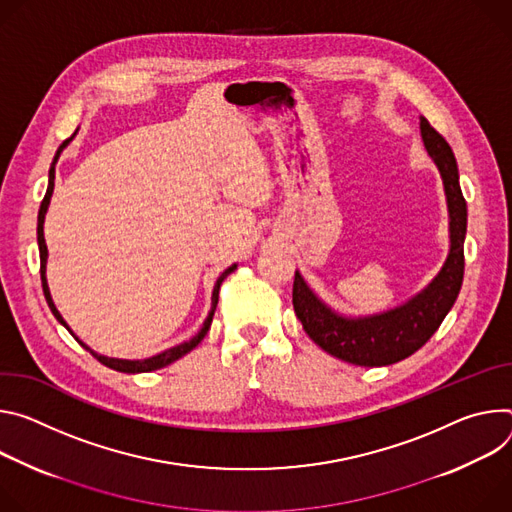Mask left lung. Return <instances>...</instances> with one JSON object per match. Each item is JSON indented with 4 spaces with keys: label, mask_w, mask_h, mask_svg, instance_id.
<instances>
[{
    "label": "left lung",
    "mask_w": 512,
    "mask_h": 512,
    "mask_svg": "<svg viewBox=\"0 0 512 512\" xmlns=\"http://www.w3.org/2000/svg\"><path fill=\"white\" fill-rule=\"evenodd\" d=\"M421 138L443 179L449 211V254L437 276L407 303L384 313L346 317L325 305L295 272L293 307L303 329L327 354L356 366H388L423 348L456 303L464 280L468 207L460 189L458 162L449 144L421 118Z\"/></svg>",
    "instance_id": "1"
}]
</instances>
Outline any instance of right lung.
I'll return each instance as SVG.
<instances>
[{
	"label": "right lung",
	"mask_w": 512,
	"mask_h": 512,
	"mask_svg": "<svg viewBox=\"0 0 512 512\" xmlns=\"http://www.w3.org/2000/svg\"><path fill=\"white\" fill-rule=\"evenodd\" d=\"M77 134V132H75ZM75 134L71 136V138H67L61 146H59V150H56V154H54V160H52V164H50V170H48V189H46V195H44V199H42V203H40V211H38V227H36V234H38V250H40V278H42V291H44V297H46V303H48V307H50V311H52V315L59 319L69 331H71V327L67 325V321L63 319V315L59 313V309L54 307V303H52V297H50V291H48V282H46V258H48V250H46V242H44V215H46V209H48V205H50V197H52V191H54V164H56V160H59V156H61V152L67 148V144L75 138ZM236 270V264H232L230 268H225L223 272H221V276L217 278V282H215V287H213V295H211V311H209V315H207V319H205V323H203V327L199 329V333L197 335H193L189 342H183V344H179V346H175V348H170V350H164L162 354H156V356H152V358H146V360H120V358H107V356H101V354H97V352H93L87 344H83L81 339L75 335V339L77 342L87 350V352H91L93 354V358H97L103 366H107V368H111V370H118V372H126V374H138V372H152V370H158V368H164V366H168V364H173V362H177L179 358H183L185 354H189L193 348H197L199 344H201V339L207 335V331H209V327H211V321H213V313H215V307H217V301H219V287H221V282H223V278L227 276V274H232Z\"/></svg>",
	"instance_id": "add662e5"
}]
</instances>
